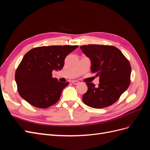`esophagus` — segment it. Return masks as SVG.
<instances>
[{
	"mask_svg": "<svg viewBox=\"0 0 150 150\" xmlns=\"http://www.w3.org/2000/svg\"><path fill=\"white\" fill-rule=\"evenodd\" d=\"M72 83L74 84H78L79 83V82L78 81H76V80H74V81H72Z\"/></svg>",
	"mask_w": 150,
	"mask_h": 150,
	"instance_id": "obj_1",
	"label": "esophagus"
}]
</instances>
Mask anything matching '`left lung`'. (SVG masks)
I'll return each instance as SVG.
<instances>
[{
	"mask_svg": "<svg viewBox=\"0 0 150 150\" xmlns=\"http://www.w3.org/2000/svg\"><path fill=\"white\" fill-rule=\"evenodd\" d=\"M80 49L91 62V72L99 77L98 87L86 83L88 91L83 96L86 105L101 109L112 105L130 84L131 67L120 49L112 46L89 44Z\"/></svg>",
	"mask_w": 150,
	"mask_h": 150,
	"instance_id": "left-lung-1",
	"label": "left lung"
}]
</instances>
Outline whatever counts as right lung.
<instances>
[{
	"mask_svg": "<svg viewBox=\"0 0 150 150\" xmlns=\"http://www.w3.org/2000/svg\"><path fill=\"white\" fill-rule=\"evenodd\" d=\"M78 46H41L32 49L17 68L15 79L20 96L32 106L47 108L59 99L69 83L52 78L54 70H61L66 57Z\"/></svg>",
	"mask_w": 150,
	"mask_h": 150,
	"instance_id": "add662e5",
	"label": "right lung"
}]
</instances>
